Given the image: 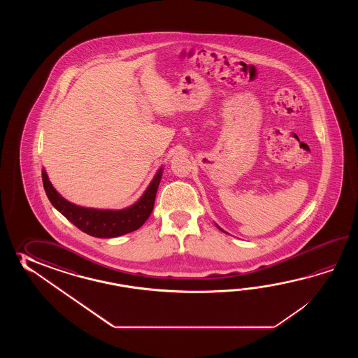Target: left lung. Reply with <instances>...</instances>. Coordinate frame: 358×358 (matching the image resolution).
<instances>
[{
    "label": "left lung",
    "instance_id": "obj_1",
    "mask_svg": "<svg viewBox=\"0 0 358 358\" xmlns=\"http://www.w3.org/2000/svg\"><path fill=\"white\" fill-rule=\"evenodd\" d=\"M216 227H217V228L220 229L221 231H224V233H227V231H225V230H224V229H221L220 227H219V225H217V224H216ZM227 234H228V233H227Z\"/></svg>",
    "mask_w": 358,
    "mask_h": 358
}]
</instances>
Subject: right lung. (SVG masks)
Here are the masks:
<instances>
[{
  "mask_svg": "<svg viewBox=\"0 0 358 358\" xmlns=\"http://www.w3.org/2000/svg\"><path fill=\"white\" fill-rule=\"evenodd\" d=\"M164 168L161 166L137 202L122 210H101L69 202L50 182L42 169V180L47 197L55 208L84 233L97 238H116L141 228L152 213L155 198L160 185Z\"/></svg>",
  "mask_w": 358,
  "mask_h": 358,
  "instance_id": "obj_1",
  "label": "right lung"
}]
</instances>
